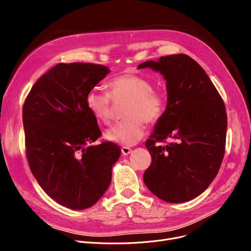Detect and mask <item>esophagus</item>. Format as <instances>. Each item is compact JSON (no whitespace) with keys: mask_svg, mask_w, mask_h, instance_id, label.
Here are the masks:
<instances>
[{"mask_svg":"<svg viewBox=\"0 0 251 251\" xmlns=\"http://www.w3.org/2000/svg\"><path fill=\"white\" fill-rule=\"evenodd\" d=\"M121 151H122V153H123L124 155H127V154L132 152V150H131V149L128 148V147H123V148L121 149Z\"/></svg>","mask_w":251,"mask_h":251,"instance_id":"1","label":"esophagus"}]
</instances>
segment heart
I'll return each mask as SVG.
<instances>
[{
  "mask_svg": "<svg viewBox=\"0 0 251 251\" xmlns=\"http://www.w3.org/2000/svg\"><path fill=\"white\" fill-rule=\"evenodd\" d=\"M108 94L98 90H89L85 97V105L96 120L109 124L113 118L114 102L127 101L122 122L113 126L105 132L109 140L133 146L146 133V121L153 124L163 117L167 107V97L164 92L153 89L148 79L133 73L119 75L107 84Z\"/></svg>",
  "mask_w": 251,
  "mask_h": 251,
  "instance_id": "1",
  "label": "heart"
}]
</instances>
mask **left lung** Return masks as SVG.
<instances>
[{"label":"left lung","mask_w":251,"mask_h":251,"mask_svg":"<svg viewBox=\"0 0 251 251\" xmlns=\"http://www.w3.org/2000/svg\"><path fill=\"white\" fill-rule=\"evenodd\" d=\"M141 68L160 72L168 92L165 113L146 142L151 164L144 184L166 202L189 201L209 186L224 159L225 103L201 65L187 55L147 61ZM168 138L174 141L162 147L159 142Z\"/></svg>","instance_id":"8db88e82"}]
</instances>
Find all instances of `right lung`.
<instances>
[{"mask_svg":"<svg viewBox=\"0 0 251 251\" xmlns=\"http://www.w3.org/2000/svg\"><path fill=\"white\" fill-rule=\"evenodd\" d=\"M109 72L98 64H57L35 82L23 104L31 173L51 200L71 209L88 208L100 199L121 154L114 142L92 144L101 132L85 105L87 92Z\"/></svg>","mask_w":251,"mask_h":251,"instance_id":"right-lung-1","label":"right lung"}]
</instances>
